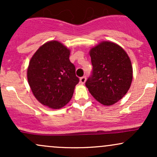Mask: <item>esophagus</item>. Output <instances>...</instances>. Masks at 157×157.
Wrapping results in <instances>:
<instances>
[{
	"label": "esophagus",
	"instance_id": "esophagus-1",
	"mask_svg": "<svg viewBox=\"0 0 157 157\" xmlns=\"http://www.w3.org/2000/svg\"><path fill=\"white\" fill-rule=\"evenodd\" d=\"M86 77L83 76V77H80V82L81 84H84L85 82H86Z\"/></svg>",
	"mask_w": 157,
	"mask_h": 157
}]
</instances>
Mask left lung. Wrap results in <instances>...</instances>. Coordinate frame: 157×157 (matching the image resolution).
I'll return each instance as SVG.
<instances>
[{
  "label": "left lung",
  "instance_id": "obj_1",
  "mask_svg": "<svg viewBox=\"0 0 157 157\" xmlns=\"http://www.w3.org/2000/svg\"><path fill=\"white\" fill-rule=\"evenodd\" d=\"M92 74L86 86L95 100L104 105L116 103L128 92L133 68L128 55L119 45L103 41L89 52Z\"/></svg>",
  "mask_w": 157,
  "mask_h": 157
}]
</instances>
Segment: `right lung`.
Instances as JSON below:
<instances>
[{
    "instance_id": "1",
    "label": "right lung",
    "mask_w": 157,
    "mask_h": 157,
    "mask_svg": "<svg viewBox=\"0 0 157 157\" xmlns=\"http://www.w3.org/2000/svg\"><path fill=\"white\" fill-rule=\"evenodd\" d=\"M69 55L67 47L52 40L42 45L29 61V85L35 98L50 109H59L66 105L79 82Z\"/></svg>"
}]
</instances>
